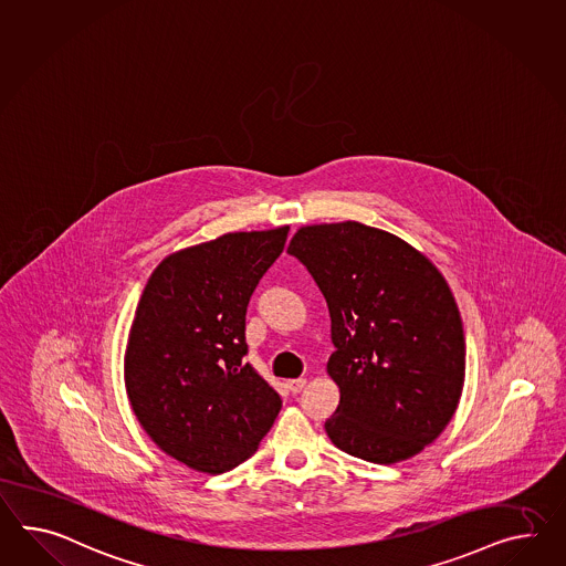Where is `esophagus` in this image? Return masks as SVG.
<instances>
[{"instance_id": "esophagus-1", "label": "esophagus", "mask_w": 566, "mask_h": 566, "mask_svg": "<svg viewBox=\"0 0 566 566\" xmlns=\"http://www.w3.org/2000/svg\"><path fill=\"white\" fill-rule=\"evenodd\" d=\"M305 384H307V379L304 377H297V379H287V388L293 394H297V391H302L305 388Z\"/></svg>"}]
</instances>
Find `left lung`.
Instances as JSON below:
<instances>
[{
    "instance_id": "1",
    "label": "left lung",
    "mask_w": 566,
    "mask_h": 566,
    "mask_svg": "<svg viewBox=\"0 0 566 566\" xmlns=\"http://www.w3.org/2000/svg\"><path fill=\"white\" fill-rule=\"evenodd\" d=\"M287 252L304 262L331 312L340 391L324 429L338 450L398 464L453 419L465 377L464 326L427 254L359 221L302 226Z\"/></svg>"
}]
</instances>
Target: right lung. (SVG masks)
<instances>
[{
  "instance_id": "right-lung-1",
  "label": "right lung",
  "mask_w": 566,
  "mask_h": 566,
  "mask_svg": "<svg viewBox=\"0 0 566 566\" xmlns=\"http://www.w3.org/2000/svg\"><path fill=\"white\" fill-rule=\"evenodd\" d=\"M290 226L176 250L147 279L125 348V390L151 441L180 464L223 474L273 427L281 398L244 363L247 307Z\"/></svg>"
}]
</instances>
